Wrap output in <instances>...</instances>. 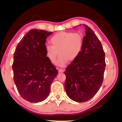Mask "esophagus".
Segmentation results:
<instances>
[{
    "label": "esophagus",
    "instance_id": "1",
    "mask_svg": "<svg viewBox=\"0 0 122 122\" xmlns=\"http://www.w3.org/2000/svg\"><path fill=\"white\" fill-rule=\"evenodd\" d=\"M64 71V69H59V72H63Z\"/></svg>",
    "mask_w": 122,
    "mask_h": 122
}]
</instances>
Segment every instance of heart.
<instances>
[{
    "mask_svg": "<svg viewBox=\"0 0 122 122\" xmlns=\"http://www.w3.org/2000/svg\"><path fill=\"white\" fill-rule=\"evenodd\" d=\"M50 42L52 45L45 46L46 58L52 63H54L59 52L60 56L56 64L64 66L68 60L73 61L80 53L83 36L79 32H61L53 35Z\"/></svg>",
    "mask_w": 122,
    "mask_h": 122,
    "instance_id": "obj_1",
    "label": "heart"
}]
</instances>
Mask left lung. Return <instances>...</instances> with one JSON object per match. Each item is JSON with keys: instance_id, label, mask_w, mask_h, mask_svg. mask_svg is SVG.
<instances>
[{"instance_id": "1", "label": "left lung", "mask_w": 122, "mask_h": 122, "mask_svg": "<svg viewBox=\"0 0 122 122\" xmlns=\"http://www.w3.org/2000/svg\"><path fill=\"white\" fill-rule=\"evenodd\" d=\"M83 25L86 35L81 51L64 71L66 94L71 99L79 102L89 101L96 94L103 82L106 66L101 42L89 26Z\"/></svg>"}]
</instances>
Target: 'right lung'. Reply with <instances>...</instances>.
Masks as SVG:
<instances>
[{"mask_svg": "<svg viewBox=\"0 0 122 122\" xmlns=\"http://www.w3.org/2000/svg\"><path fill=\"white\" fill-rule=\"evenodd\" d=\"M53 32L30 30L17 45L12 68L14 81L21 97L30 102L43 101L58 70L46 58L45 42Z\"/></svg>", "mask_w": 122, "mask_h": 122, "instance_id": "obj_1", "label": "right lung"}]
</instances>
